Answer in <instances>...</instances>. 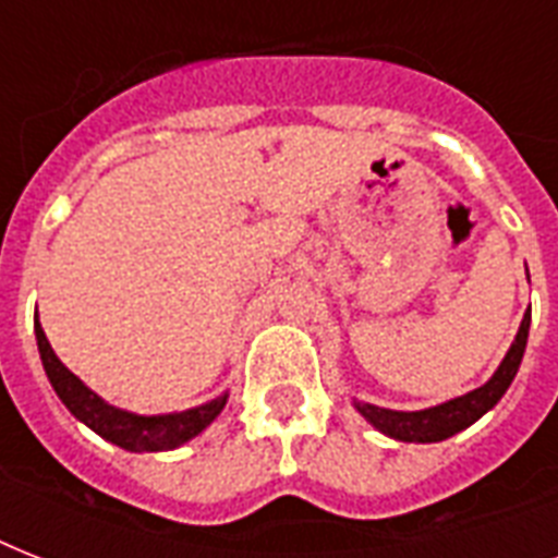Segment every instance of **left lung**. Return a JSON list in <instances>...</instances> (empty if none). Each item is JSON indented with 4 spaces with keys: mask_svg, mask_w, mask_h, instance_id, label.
I'll list each match as a JSON object with an SVG mask.
<instances>
[{
    "mask_svg": "<svg viewBox=\"0 0 558 558\" xmlns=\"http://www.w3.org/2000/svg\"><path fill=\"white\" fill-rule=\"evenodd\" d=\"M530 280V275H527ZM530 336V310L521 318V327L515 332V341L507 350V356L501 359L498 371L489 376V381H484L481 388L469 390L463 397H454L449 402H440V405L423 408V411H393V408H379L371 405V402H362V399H353V405L367 423L376 428V432L388 434L399 442H440L454 437L458 432L469 428L472 423H477L486 411H493L498 405V399L507 393V388L515 379L519 373L521 359H524V348H527Z\"/></svg>",
    "mask_w": 558,
    "mask_h": 558,
    "instance_id": "obj_1",
    "label": "left lung"
}]
</instances>
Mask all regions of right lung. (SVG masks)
I'll return each mask as SVG.
<instances>
[{"label": "right lung", "mask_w": 558, "mask_h": 558, "mask_svg": "<svg viewBox=\"0 0 558 558\" xmlns=\"http://www.w3.org/2000/svg\"><path fill=\"white\" fill-rule=\"evenodd\" d=\"M34 332H37V348L46 376L51 381V388L60 397L74 420H81L83 425H89L92 432L109 440L112 446H121L126 451H170L185 446L196 434H202L219 411L226 408L228 390L219 397L208 399L196 408L187 411H173V414H133L124 408L109 405L107 399H100L92 388H86L69 367L57 359V353L48 344L46 332L39 327V318L34 315Z\"/></svg>", "instance_id": "add662e5"}]
</instances>
